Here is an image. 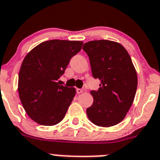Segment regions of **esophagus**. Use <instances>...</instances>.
Masks as SVG:
<instances>
[{
  "label": "esophagus",
  "mask_w": 160,
  "mask_h": 160,
  "mask_svg": "<svg viewBox=\"0 0 160 160\" xmlns=\"http://www.w3.org/2000/svg\"><path fill=\"white\" fill-rule=\"evenodd\" d=\"M76 92H77L78 94H80V93L83 92V89H81V88H76Z\"/></svg>",
  "instance_id": "34e87169"
}]
</instances>
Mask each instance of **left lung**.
I'll list each match as a JSON object with an SVG mask.
<instances>
[{
	"label": "left lung",
	"mask_w": 160,
	"mask_h": 160,
	"mask_svg": "<svg viewBox=\"0 0 160 160\" xmlns=\"http://www.w3.org/2000/svg\"><path fill=\"white\" fill-rule=\"evenodd\" d=\"M90 61L92 76L99 79L98 91H91L93 102L86 111L88 119L100 127L120 123L133 102L138 75L128 51L119 43L91 41L83 46Z\"/></svg>",
	"instance_id": "left-lung-1"
}]
</instances>
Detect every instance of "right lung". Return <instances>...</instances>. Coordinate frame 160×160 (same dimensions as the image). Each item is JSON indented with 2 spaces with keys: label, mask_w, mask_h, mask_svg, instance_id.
<instances>
[{
  "label": "right lung",
  "mask_w": 160,
  "mask_h": 160,
  "mask_svg": "<svg viewBox=\"0 0 160 160\" xmlns=\"http://www.w3.org/2000/svg\"><path fill=\"white\" fill-rule=\"evenodd\" d=\"M82 45L79 41L51 40L39 44L24 58L18 74V95L26 113L36 123L55 125L65 116L76 88L61 85L58 80Z\"/></svg>",
  "instance_id": "right-lung-1"
}]
</instances>
